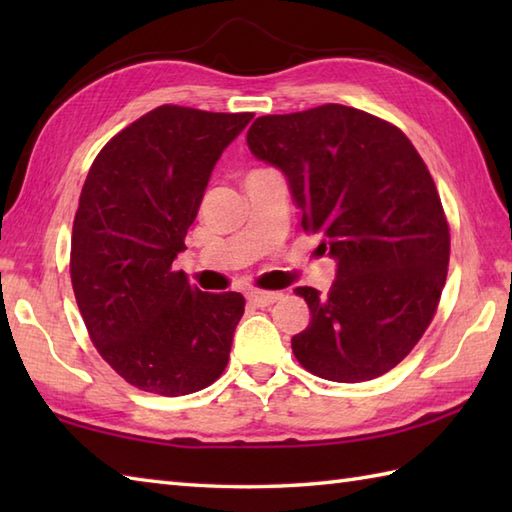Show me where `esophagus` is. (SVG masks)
<instances>
[{
	"label": "esophagus",
	"mask_w": 512,
	"mask_h": 512,
	"mask_svg": "<svg viewBox=\"0 0 512 512\" xmlns=\"http://www.w3.org/2000/svg\"><path fill=\"white\" fill-rule=\"evenodd\" d=\"M277 299H281V292H264V290L248 292V301L257 308H266V306H270V303H275Z\"/></svg>",
	"instance_id": "obj_1"
}]
</instances>
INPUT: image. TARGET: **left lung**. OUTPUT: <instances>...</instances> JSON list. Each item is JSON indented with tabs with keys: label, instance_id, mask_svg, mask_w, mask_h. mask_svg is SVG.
<instances>
[{
	"label": "left lung",
	"instance_id": "obj_1",
	"mask_svg": "<svg viewBox=\"0 0 512 512\" xmlns=\"http://www.w3.org/2000/svg\"><path fill=\"white\" fill-rule=\"evenodd\" d=\"M250 154L288 180L303 228L336 262L328 295L299 286L308 328L292 352L314 376L363 383L420 341L447 281L449 224L431 173L398 127L328 103L259 116Z\"/></svg>",
	"mask_w": 512,
	"mask_h": 512
}]
</instances>
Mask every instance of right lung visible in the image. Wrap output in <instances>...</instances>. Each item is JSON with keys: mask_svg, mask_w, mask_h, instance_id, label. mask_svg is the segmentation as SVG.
I'll return each mask as SVG.
<instances>
[{"mask_svg": "<svg viewBox=\"0 0 512 512\" xmlns=\"http://www.w3.org/2000/svg\"><path fill=\"white\" fill-rule=\"evenodd\" d=\"M255 114L160 105L92 162L72 228L70 277L96 350L129 385L193 394L228 363L239 292H202L171 264L222 151Z\"/></svg>", "mask_w": 512, "mask_h": 512, "instance_id": "right-lung-1", "label": "right lung"}]
</instances>
